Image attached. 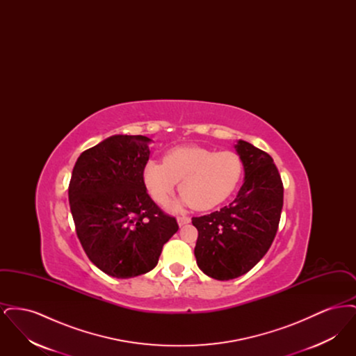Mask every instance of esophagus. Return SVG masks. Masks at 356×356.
I'll list each match as a JSON object with an SVG mask.
<instances>
[{
	"instance_id": "obj_1",
	"label": "esophagus",
	"mask_w": 356,
	"mask_h": 356,
	"mask_svg": "<svg viewBox=\"0 0 356 356\" xmlns=\"http://www.w3.org/2000/svg\"><path fill=\"white\" fill-rule=\"evenodd\" d=\"M188 222H191V219H189V218H186V216H179V218H177V224H179V227H183V225H186Z\"/></svg>"
}]
</instances>
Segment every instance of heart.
<instances>
[{"instance_id":"1","label":"heart","mask_w":356,"mask_h":356,"mask_svg":"<svg viewBox=\"0 0 356 356\" xmlns=\"http://www.w3.org/2000/svg\"><path fill=\"white\" fill-rule=\"evenodd\" d=\"M243 176V160L234 151L215 152L202 147H176L164 154L163 163L148 160L141 172L147 192L157 204H164L177 183L181 196L168 205L177 212L192 205L205 211L224 203Z\"/></svg>"}]
</instances>
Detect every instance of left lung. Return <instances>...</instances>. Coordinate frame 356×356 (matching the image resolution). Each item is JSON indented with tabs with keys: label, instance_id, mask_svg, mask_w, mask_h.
<instances>
[{
	"label": "left lung",
	"instance_id": "8db88e82",
	"mask_svg": "<svg viewBox=\"0 0 356 356\" xmlns=\"http://www.w3.org/2000/svg\"><path fill=\"white\" fill-rule=\"evenodd\" d=\"M244 181L236 199L209 215L192 218L199 237L197 266L216 280H231L254 268L277 232L283 208V183L271 156L237 140Z\"/></svg>",
	"mask_w": 356,
	"mask_h": 356
}]
</instances>
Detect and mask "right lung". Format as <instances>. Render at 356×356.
Segmentation results:
<instances>
[{
	"instance_id": "add662e5",
	"label": "right lung",
	"mask_w": 356,
	"mask_h": 356,
	"mask_svg": "<svg viewBox=\"0 0 356 356\" xmlns=\"http://www.w3.org/2000/svg\"><path fill=\"white\" fill-rule=\"evenodd\" d=\"M149 141L147 136H111L81 153L72 172L69 204L77 236L89 260L112 277L153 270L179 229L141 179Z\"/></svg>"
}]
</instances>
